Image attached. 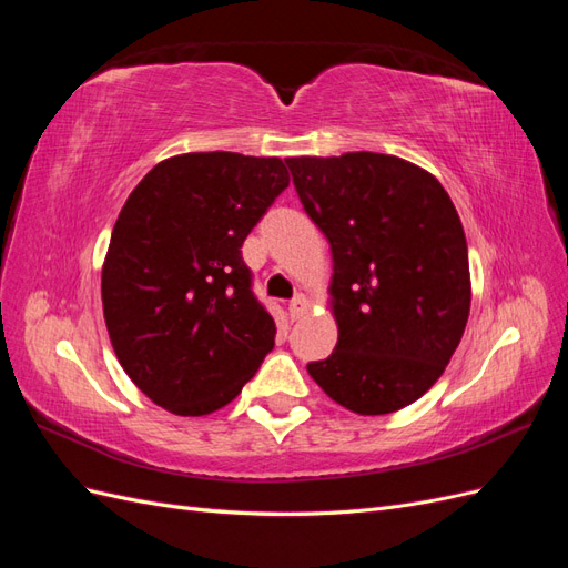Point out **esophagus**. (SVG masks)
I'll return each mask as SVG.
<instances>
[{"label": "esophagus", "instance_id": "obj_1", "mask_svg": "<svg viewBox=\"0 0 568 568\" xmlns=\"http://www.w3.org/2000/svg\"><path fill=\"white\" fill-rule=\"evenodd\" d=\"M307 311H311V301H307L303 294H298L294 301L288 303V317L294 320V322L301 320Z\"/></svg>", "mask_w": 568, "mask_h": 568}]
</instances>
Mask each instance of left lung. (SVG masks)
<instances>
[{"instance_id": "8db88e82", "label": "left lung", "mask_w": 568, "mask_h": 568, "mask_svg": "<svg viewBox=\"0 0 568 568\" xmlns=\"http://www.w3.org/2000/svg\"><path fill=\"white\" fill-rule=\"evenodd\" d=\"M332 246L334 353L307 365L357 415L419 400L457 351L471 307L467 239L443 184L388 153L286 159Z\"/></svg>"}]
</instances>
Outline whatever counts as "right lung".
<instances>
[{"instance_id": "right-lung-1", "label": "right lung", "mask_w": 568, "mask_h": 568, "mask_svg": "<svg viewBox=\"0 0 568 568\" xmlns=\"http://www.w3.org/2000/svg\"><path fill=\"white\" fill-rule=\"evenodd\" d=\"M288 186L282 159L182 153L132 189L101 267L118 363L180 417L232 403L274 348L242 244Z\"/></svg>"}]
</instances>
